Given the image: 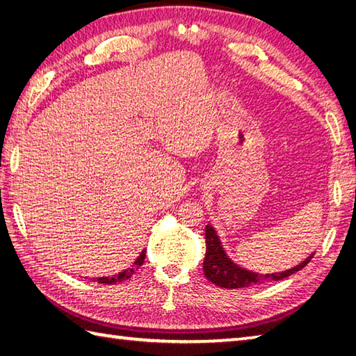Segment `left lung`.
Here are the masks:
<instances>
[{
	"label": "left lung",
	"instance_id": "1",
	"mask_svg": "<svg viewBox=\"0 0 356 356\" xmlns=\"http://www.w3.org/2000/svg\"><path fill=\"white\" fill-rule=\"evenodd\" d=\"M205 240L207 254L205 260H203V272H205V277L211 283L225 287V289H240V287H249L268 282H278V280L287 278L295 274V272L303 269L315 254L312 252L311 255H307L303 261L291 269L274 272V274H259V272L240 266V264L229 259V255L226 254L220 237L217 236V231L213 228V225H207Z\"/></svg>",
	"mask_w": 356,
	"mask_h": 356
}]
</instances>
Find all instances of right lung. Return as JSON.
Masks as SVG:
<instances>
[{"mask_svg": "<svg viewBox=\"0 0 356 356\" xmlns=\"http://www.w3.org/2000/svg\"><path fill=\"white\" fill-rule=\"evenodd\" d=\"M143 260H145V249L139 254L138 259L134 260V263L131 264L130 268L124 269L122 272H119V274H115V275H108V277H99V278H93V282H97V283H104V284H116V283H122L125 282V280L131 278L136 270H138L142 264H143Z\"/></svg>", "mask_w": 356, "mask_h": 356, "instance_id": "obj_1", "label": "right lung"}]
</instances>
